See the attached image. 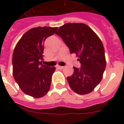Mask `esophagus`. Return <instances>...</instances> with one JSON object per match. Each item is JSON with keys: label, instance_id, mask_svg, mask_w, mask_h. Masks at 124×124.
Returning <instances> with one entry per match:
<instances>
[{"label": "esophagus", "instance_id": "34e87169", "mask_svg": "<svg viewBox=\"0 0 124 124\" xmlns=\"http://www.w3.org/2000/svg\"><path fill=\"white\" fill-rule=\"evenodd\" d=\"M56 67L58 68V69H60V70H62V69H63L64 68V66H58V65H57L56 66Z\"/></svg>", "mask_w": 124, "mask_h": 124}]
</instances>
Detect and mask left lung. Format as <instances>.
<instances>
[{"mask_svg":"<svg viewBox=\"0 0 124 124\" xmlns=\"http://www.w3.org/2000/svg\"><path fill=\"white\" fill-rule=\"evenodd\" d=\"M56 34L62 38L70 53L77 54L81 64V68L73 67V74L67 78L70 87L77 94H88L100 82L106 69L102 41L88 26L82 23L65 24Z\"/></svg>","mask_w":124,"mask_h":124,"instance_id":"left-lung-1","label":"left lung"}]
</instances>
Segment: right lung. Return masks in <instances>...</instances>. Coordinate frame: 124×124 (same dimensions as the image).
Wrapping results in <instances>:
<instances>
[{"mask_svg":"<svg viewBox=\"0 0 124 124\" xmlns=\"http://www.w3.org/2000/svg\"><path fill=\"white\" fill-rule=\"evenodd\" d=\"M58 28L37 27L23 35L13 54V75L25 94L41 98L48 92L54 67L42 64L44 42Z\"/></svg>","mask_w":124,"mask_h":124,"instance_id":"obj_1","label":"right lung"}]
</instances>
